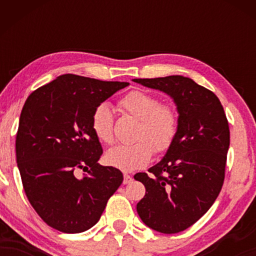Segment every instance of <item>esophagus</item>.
I'll return each mask as SVG.
<instances>
[{
    "label": "esophagus",
    "instance_id": "esophagus-1",
    "mask_svg": "<svg viewBox=\"0 0 256 256\" xmlns=\"http://www.w3.org/2000/svg\"><path fill=\"white\" fill-rule=\"evenodd\" d=\"M132 180V176H129V174H124V184H129Z\"/></svg>",
    "mask_w": 256,
    "mask_h": 256
}]
</instances>
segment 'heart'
<instances>
[{
  "mask_svg": "<svg viewBox=\"0 0 256 256\" xmlns=\"http://www.w3.org/2000/svg\"><path fill=\"white\" fill-rule=\"evenodd\" d=\"M118 107L126 114L138 120L136 142L128 146H116L106 152V162L122 171H134L143 168L152 160L154 150L163 154L170 149L177 136V113L170 104L142 90H134L122 98ZM113 112L106 104H101L93 112L94 134L104 144L114 142Z\"/></svg>",
  "mask_w": 256,
  "mask_h": 256,
  "instance_id": "obj_1",
  "label": "heart"
}]
</instances>
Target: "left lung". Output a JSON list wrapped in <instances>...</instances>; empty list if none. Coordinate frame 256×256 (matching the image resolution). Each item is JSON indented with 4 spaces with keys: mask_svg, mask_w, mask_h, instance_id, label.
I'll return each instance as SVG.
<instances>
[{
    "mask_svg": "<svg viewBox=\"0 0 256 256\" xmlns=\"http://www.w3.org/2000/svg\"><path fill=\"white\" fill-rule=\"evenodd\" d=\"M168 94L178 112L172 146L149 172L134 178L146 186L138 202L140 218L157 232L172 234L202 218L222 190L230 128L218 96L183 76L132 79Z\"/></svg>",
    "mask_w": 256,
    "mask_h": 256,
    "instance_id": "8db88e82",
    "label": "left lung"
}]
</instances>
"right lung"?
<instances>
[{
  "mask_svg": "<svg viewBox=\"0 0 256 256\" xmlns=\"http://www.w3.org/2000/svg\"><path fill=\"white\" fill-rule=\"evenodd\" d=\"M129 82L62 74L34 90L16 135V160L24 191L38 216L64 233L99 222L124 174L98 163L102 146L92 128L96 108ZM80 170L86 172L82 176Z\"/></svg>",
  "mask_w": 256,
  "mask_h": 256,
  "instance_id": "1",
  "label": "right lung"
}]
</instances>
